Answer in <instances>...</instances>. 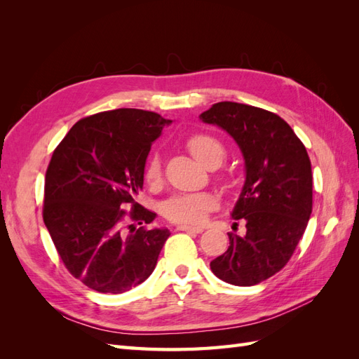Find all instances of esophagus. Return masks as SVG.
I'll list each match as a JSON object with an SVG mask.
<instances>
[{
	"instance_id": "obj_1",
	"label": "esophagus",
	"mask_w": 359,
	"mask_h": 359,
	"mask_svg": "<svg viewBox=\"0 0 359 359\" xmlns=\"http://www.w3.org/2000/svg\"><path fill=\"white\" fill-rule=\"evenodd\" d=\"M178 231H184V232H190V233H201L203 229L202 227H196V226H189V224H180L177 227Z\"/></svg>"
}]
</instances>
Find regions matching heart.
Masks as SVG:
<instances>
[{"mask_svg": "<svg viewBox=\"0 0 359 359\" xmlns=\"http://www.w3.org/2000/svg\"><path fill=\"white\" fill-rule=\"evenodd\" d=\"M186 147L190 154L206 168L219 166L226 156L224 145L210 133L198 132L186 139ZM145 181L157 184L161 180V160L157 153H153L144 168ZM219 178L226 181V173H219ZM217 198L211 193L175 194L163 205V215L172 223L198 224L203 222L210 211L215 210Z\"/></svg>", "mask_w": 359, "mask_h": 359, "instance_id": "obj_1", "label": "heart"}]
</instances>
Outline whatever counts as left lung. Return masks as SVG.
I'll use <instances>...</instances> for the list:
<instances>
[{
    "instance_id": "8db88e82",
    "label": "left lung",
    "mask_w": 359,
    "mask_h": 359,
    "mask_svg": "<svg viewBox=\"0 0 359 359\" xmlns=\"http://www.w3.org/2000/svg\"><path fill=\"white\" fill-rule=\"evenodd\" d=\"M199 118L224 128L245 160V182L232 217L245 222L247 232L227 233L229 247L211 260V271L233 286L257 285L285 268L306 231L313 208L310 157L274 112L220 102Z\"/></svg>"
}]
</instances>
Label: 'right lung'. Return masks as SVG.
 <instances>
[{
	"label": "right lung",
	"instance_id": "obj_1",
	"mask_svg": "<svg viewBox=\"0 0 359 359\" xmlns=\"http://www.w3.org/2000/svg\"><path fill=\"white\" fill-rule=\"evenodd\" d=\"M168 123L151 111H104L79 119L53 149L43 222L64 266L93 290L127 292L156 268L170 232L148 229L156 212L135 198L151 145Z\"/></svg>",
	"mask_w": 359,
	"mask_h": 359
}]
</instances>
